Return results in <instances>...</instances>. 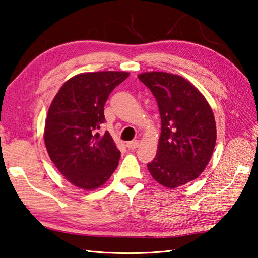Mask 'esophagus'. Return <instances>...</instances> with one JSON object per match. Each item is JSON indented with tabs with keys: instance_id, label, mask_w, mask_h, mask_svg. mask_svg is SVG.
I'll use <instances>...</instances> for the list:
<instances>
[{
	"instance_id": "1",
	"label": "esophagus",
	"mask_w": 258,
	"mask_h": 258,
	"mask_svg": "<svg viewBox=\"0 0 258 258\" xmlns=\"http://www.w3.org/2000/svg\"><path fill=\"white\" fill-rule=\"evenodd\" d=\"M126 146H127L130 150H135V149H138V147H139V141H132V142H128V143L126 144Z\"/></svg>"
}]
</instances>
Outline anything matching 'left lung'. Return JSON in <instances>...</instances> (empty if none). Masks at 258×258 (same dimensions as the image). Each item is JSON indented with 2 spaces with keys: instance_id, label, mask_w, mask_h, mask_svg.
<instances>
[{
  "instance_id": "obj_1",
  "label": "left lung",
  "mask_w": 258,
  "mask_h": 258,
  "mask_svg": "<svg viewBox=\"0 0 258 258\" xmlns=\"http://www.w3.org/2000/svg\"><path fill=\"white\" fill-rule=\"evenodd\" d=\"M156 98L161 115L157 154L147 168L157 183L176 188L204 171L216 143V124L204 95L183 76L166 72L139 75Z\"/></svg>"
}]
</instances>
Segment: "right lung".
I'll list each match as a JSON object with an SVG mask.
<instances>
[{"mask_svg":"<svg viewBox=\"0 0 258 258\" xmlns=\"http://www.w3.org/2000/svg\"><path fill=\"white\" fill-rule=\"evenodd\" d=\"M127 72L81 73L65 82L48 108L44 142L48 156L65 179L85 190L107 182L120 152L111 134L98 133L108 95Z\"/></svg>","mask_w":258,"mask_h":258,"instance_id":"obj_1","label":"right lung"}]
</instances>
